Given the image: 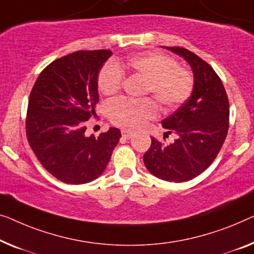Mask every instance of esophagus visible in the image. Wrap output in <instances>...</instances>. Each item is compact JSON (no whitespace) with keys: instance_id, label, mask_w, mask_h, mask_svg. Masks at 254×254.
I'll use <instances>...</instances> for the list:
<instances>
[{"instance_id":"esophagus-1","label":"esophagus","mask_w":254,"mask_h":254,"mask_svg":"<svg viewBox=\"0 0 254 254\" xmlns=\"http://www.w3.org/2000/svg\"><path fill=\"white\" fill-rule=\"evenodd\" d=\"M133 134H134V132H132V131L122 130V137H123V138H126V139H130V138H132V137H133Z\"/></svg>"}]
</instances>
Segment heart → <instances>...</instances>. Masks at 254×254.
<instances>
[{"instance_id": "1", "label": "heart", "mask_w": 254, "mask_h": 254, "mask_svg": "<svg viewBox=\"0 0 254 254\" xmlns=\"http://www.w3.org/2000/svg\"><path fill=\"white\" fill-rule=\"evenodd\" d=\"M127 66L132 73L146 79L145 92L151 93L165 109H172L186 101L194 88L190 71L177 65L171 57L161 52H146L132 57ZM124 74L119 64H106L98 74V88L105 96H113L121 89ZM113 123L124 128H138L157 116L156 104L149 98L141 100L116 99L107 107Z\"/></svg>"}]
</instances>
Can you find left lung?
<instances>
[{"mask_svg": "<svg viewBox=\"0 0 254 254\" xmlns=\"http://www.w3.org/2000/svg\"><path fill=\"white\" fill-rule=\"evenodd\" d=\"M190 65L194 74L191 96L162 126L175 142L151 138L143 155L148 171L162 180L184 183L209 168L220 151L229 127V101L220 77L209 64L194 52L180 47H166Z\"/></svg>", "mask_w": 254, "mask_h": 254, "instance_id": "8db88e82", "label": "left lung"}]
</instances>
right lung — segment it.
Returning a JSON list of instances; mask_svg holds the SVG:
<instances>
[{"mask_svg": "<svg viewBox=\"0 0 254 254\" xmlns=\"http://www.w3.org/2000/svg\"><path fill=\"white\" fill-rule=\"evenodd\" d=\"M111 50L77 51L56 59L41 71L28 100L26 135L43 168L65 184L81 185L105 171L121 131L85 135L96 116L98 74Z\"/></svg>", "mask_w": 254, "mask_h": 254, "instance_id": "obj_1", "label": "right lung"}]
</instances>
